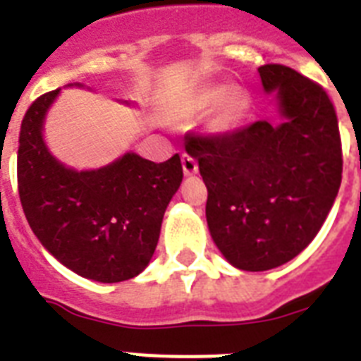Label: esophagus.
Wrapping results in <instances>:
<instances>
[{"instance_id": "esophagus-1", "label": "esophagus", "mask_w": 361, "mask_h": 361, "mask_svg": "<svg viewBox=\"0 0 361 361\" xmlns=\"http://www.w3.org/2000/svg\"><path fill=\"white\" fill-rule=\"evenodd\" d=\"M181 166H183V174L185 176H195L198 172V164L195 157H191L189 153L181 155Z\"/></svg>"}]
</instances>
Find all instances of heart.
Instances as JSON below:
<instances>
[{
    "mask_svg": "<svg viewBox=\"0 0 361 361\" xmlns=\"http://www.w3.org/2000/svg\"><path fill=\"white\" fill-rule=\"evenodd\" d=\"M214 109V125L219 129H226L231 125L236 123L245 110V97L241 95L238 90H228L225 87H209L204 90L192 99L191 103L185 104V109H181L178 112L180 120H187L192 116L202 114L206 110Z\"/></svg>",
    "mask_w": 361,
    "mask_h": 361,
    "instance_id": "obj_1",
    "label": "heart"
}]
</instances>
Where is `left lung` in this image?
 Listing matches in <instances>:
<instances>
[{
	"mask_svg": "<svg viewBox=\"0 0 361 361\" xmlns=\"http://www.w3.org/2000/svg\"><path fill=\"white\" fill-rule=\"evenodd\" d=\"M258 73L266 92L277 90L281 123L258 120L185 144L208 187L209 234L245 271L300 255L324 225L343 174L341 135L324 87L286 65Z\"/></svg>",
	"mask_w": 361,
	"mask_h": 361,
	"instance_id": "1",
	"label": "left lung"
}]
</instances>
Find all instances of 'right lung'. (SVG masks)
<instances>
[{
	"mask_svg": "<svg viewBox=\"0 0 361 361\" xmlns=\"http://www.w3.org/2000/svg\"><path fill=\"white\" fill-rule=\"evenodd\" d=\"M58 93L37 97L22 120L16 172L25 219L75 274L101 283L133 279L157 247L164 209L183 178L180 155L153 163L127 153L104 169H65L41 135Z\"/></svg>",
	"mask_w": 361,
	"mask_h": 361,
	"instance_id": "obj_1",
	"label": "right lung"
}]
</instances>
